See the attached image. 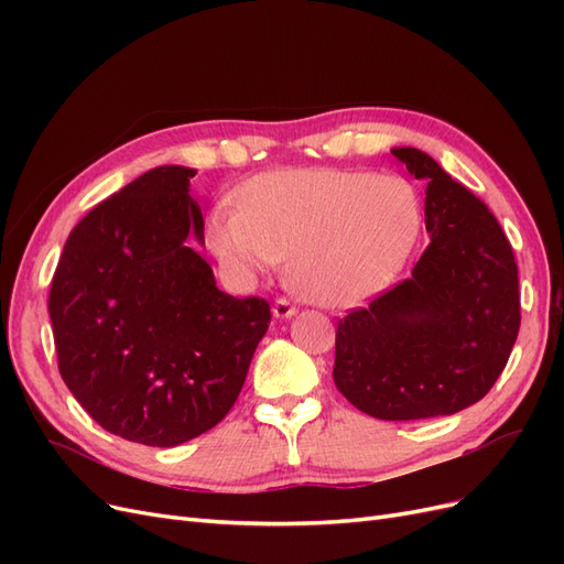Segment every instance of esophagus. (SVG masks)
<instances>
[{"mask_svg":"<svg viewBox=\"0 0 564 564\" xmlns=\"http://www.w3.org/2000/svg\"><path fill=\"white\" fill-rule=\"evenodd\" d=\"M296 313H299V308L289 299H278L275 305H272V315L280 317V319H289V317H294Z\"/></svg>","mask_w":564,"mask_h":564,"instance_id":"34e87169","label":"esophagus"}]
</instances>
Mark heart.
<instances>
[{
    "label": "heart",
    "mask_w": 564,
    "mask_h": 564,
    "mask_svg": "<svg viewBox=\"0 0 564 564\" xmlns=\"http://www.w3.org/2000/svg\"><path fill=\"white\" fill-rule=\"evenodd\" d=\"M421 202L400 176L350 169H282L256 176L242 204L209 214L207 240L226 265L261 275L289 256V282L319 305L344 308L398 275L421 232Z\"/></svg>",
    "instance_id": "heart-1"
}]
</instances>
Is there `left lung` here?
<instances>
[{
    "mask_svg": "<svg viewBox=\"0 0 564 564\" xmlns=\"http://www.w3.org/2000/svg\"><path fill=\"white\" fill-rule=\"evenodd\" d=\"M390 152L429 183L431 245L412 278L338 319L334 383L373 419L449 416L487 395L516 346L518 263L482 199L425 152Z\"/></svg>",
    "mask_w": 564,
    "mask_h": 564,
    "instance_id": "left-lung-1",
    "label": "left lung"
}]
</instances>
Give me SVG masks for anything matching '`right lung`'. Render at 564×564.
I'll return each mask as SVG.
<instances>
[{"label":"right lung","instance_id":"1","mask_svg":"<svg viewBox=\"0 0 564 564\" xmlns=\"http://www.w3.org/2000/svg\"><path fill=\"white\" fill-rule=\"evenodd\" d=\"M197 172L155 166L84 216L51 280L58 371L112 435L176 447L224 419L268 332L270 305L220 292Z\"/></svg>","mask_w":564,"mask_h":564}]
</instances>
